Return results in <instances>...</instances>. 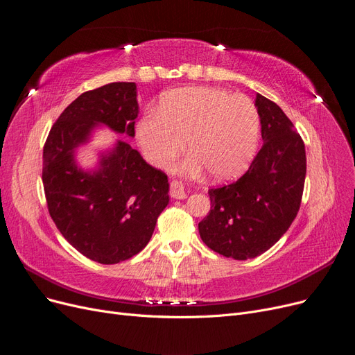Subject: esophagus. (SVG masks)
I'll return each instance as SVG.
<instances>
[{
  "instance_id": "1",
  "label": "esophagus",
  "mask_w": 355,
  "mask_h": 355,
  "mask_svg": "<svg viewBox=\"0 0 355 355\" xmlns=\"http://www.w3.org/2000/svg\"><path fill=\"white\" fill-rule=\"evenodd\" d=\"M169 194H171V198L177 199V200L186 199V196H187V194H186V190H184V186H182L181 182H178V181H173V182H171Z\"/></svg>"
}]
</instances>
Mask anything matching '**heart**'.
<instances>
[{
    "instance_id": "heart-1",
    "label": "heart",
    "mask_w": 355,
    "mask_h": 355,
    "mask_svg": "<svg viewBox=\"0 0 355 355\" xmlns=\"http://www.w3.org/2000/svg\"><path fill=\"white\" fill-rule=\"evenodd\" d=\"M260 116L254 102L220 87L193 86L171 90L161 99L159 112L144 114L136 128L143 156L153 166H165L191 150L177 166L191 177L205 168L218 181L237 178L257 150Z\"/></svg>"
}]
</instances>
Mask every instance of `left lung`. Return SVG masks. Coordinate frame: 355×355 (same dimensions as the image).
Masks as SVG:
<instances>
[{
  "instance_id": "obj_1",
  "label": "left lung",
  "mask_w": 355,
  "mask_h": 355,
  "mask_svg": "<svg viewBox=\"0 0 355 355\" xmlns=\"http://www.w3.org/2000/svg\"><path fill=\"white\" fill-rule=\"evenodd\" d=\"M263 146L232 184L211 189V212L199 222L203 243L235 260L265 253L295 219L306 180V149L277 103L256 95Z\"/></svg>"
}]
</instances>
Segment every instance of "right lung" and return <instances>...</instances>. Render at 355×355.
Segmentation results:
<instances>
[{"mask_svg":"<svg viewBox=\"0 0 355 355\" xmlns=\"http://www.w3.org/2000/svg\"><path fill=\"white\" fill-rule=\"evenodd\" d=\"M136 83H110L73 101L52 125L42 181L48 211L77 252L102 265L133 257L149 243L169 203V182L124 140L98 153L94 169L77 164V149L98 127L135 137Z\"/></svg>","mask_w":355,"mask_h":355,"instance_id":"obj_1","label":"right lung"}]
</instances>
